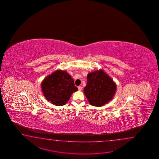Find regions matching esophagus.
<instances>
[{"label":"esophagus","mask_w":159,"mask_h":159,"mask_svg":"<svg viewBox=\"0 0 159 159\" xmlns=\"http://www.w3.org/2000/svg\"><path fill=\"white\" fill-rule=\"evenodd\" d=\"M78 89L79 91H81V90H82V88L81 86H78Z\"/></svg>","instance_id":"obj_1"}]
</instances>
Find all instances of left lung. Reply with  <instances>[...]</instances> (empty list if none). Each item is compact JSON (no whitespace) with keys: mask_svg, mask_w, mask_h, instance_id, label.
Returning <instances> with one entry per match:
<instances>
[{"mask_svg":"<svg viewBox=\"0 0 159 159\" xmlns=\"http://www.w3.org/2000/svg\"><path fill=\"white\" fill-rule=\"evenodd\" d=\"M84 93L90 105L101 107L111 101L116 91V84L103 69L89 73Z\"/></svg>","mask_w":159,"mask_h":159,"instance_id":"1","label":"left lung"}]
</instances>
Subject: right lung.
I'll return each instance as SVG.
<instances>
[{
  "label": "right lung",
  "mask_w": 159,
  "mask_h": 159,
  "mask_svg": "<svg viewBox=\"0 0 159 159\" xmlns=\"http://www.w3.org/2000/svg\"><path fill=\"white\" fill-rule=\"evenodd\" d=\"M41 88L48 101L59 106L65 105L71 94L78 90L71 75L67 71L60 69L44 78Z\"/></svg>",
  "instance_id": "add662e5"
}]
</instances>
